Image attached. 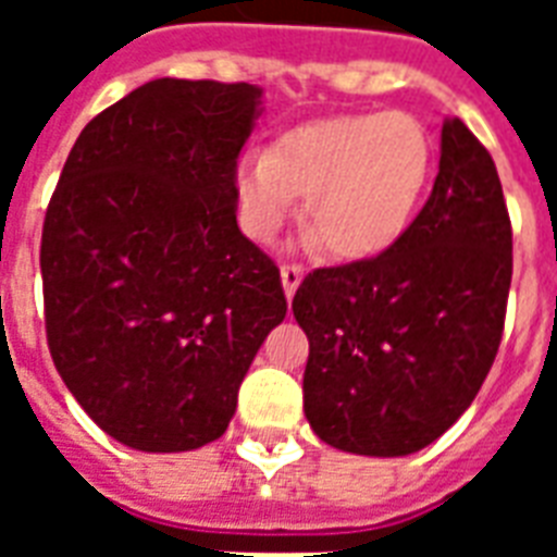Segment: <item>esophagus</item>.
<instances>
[{
	"label": "esophagus",
	"mask_w": 557,
	"mask_h": 557,
	"mask_svg": "<svg viewBox=\"0 0 557 557\" xmlns=\"http://www.w3.org/2000/svg\"><path fill=\"white\" fill-rule=\"evenodd\" d=\"M280 280H283V292H286V297L292 300L297 286H300V280H304V269L295 265V262H292V265H283V269H280Z\"/></svg>",
	"instance_id": "esophagus-1"
}]
</instances>
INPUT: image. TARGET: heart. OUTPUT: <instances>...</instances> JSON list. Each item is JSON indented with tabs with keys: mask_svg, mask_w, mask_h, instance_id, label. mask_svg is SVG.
<instances>
[{
	"mask_svg": "<svg viewBox=\"0 0 557 557\" xmlns=\"http://www.w3.org/2000/svg\"><path fill=\"white\" fill-rule=\"evenodd\" d=\"M433 173V138L410 112H364L297 126L269 152H248L234 168L239 225L269 243L292 216L335 260H370L413 222Z\"/></svg>",
	"mask_w": 557,
	"mask_h": 557,
	"instance_id": "heart-1",
	"label": "heart"
}]
</instances>
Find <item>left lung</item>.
I'll return each mask as SVG.
<instances>
[{
  "instance_id": "obj_1",
  "label": "left lung",
  "mask_w": 557,
  "mask_h": 557,
  "mask_svg": "<svg viewBox=\"0 0 557 557\" xmlns=\"http://www.w3.org/2000/svg\"><path fill=\"white\" fill-rule=\"evenodd\" d=\"M511 286V222L492 156L459 117L405 234L318 269L292 312L309 338L304 410L326 445L407 457L466 413L492 370Z\"/></svg>"
}]
</instances>
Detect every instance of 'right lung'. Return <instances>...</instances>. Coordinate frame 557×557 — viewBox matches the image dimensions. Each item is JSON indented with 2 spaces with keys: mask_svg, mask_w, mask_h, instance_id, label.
<instances>
[{
  "mask_svg": "<svg viewBox=\"0 0 557 557\" xmlns=\"http://www.w3.org/2000/svg\"><path fill=\"white\" fill-rule=\"evenodd\" d=\"M260 98L251 83H144L83 126L48 201V349L126 448L219 440L286 318L277 265L236 225L234 168Z\"/></svg>",
  "mask_w": 557,
  "mask_h": 557,
  "instance_id": "add662e5",
  "label": "right lung"
}]
</instances>
